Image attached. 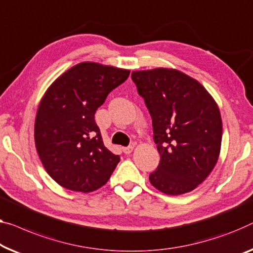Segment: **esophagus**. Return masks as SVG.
Wrapping results in <instances>:
<instances>
[{"mask_svg":"<svg viewBox=\"0 0 253 253\" xmlns=\"http://www.w3.org/2000/svg\"><path fill=\"white\" fill-rule=\"evenodd\" d=\"M133 149H134V146H131V145L126 146V148H123V152L125 154H129V153H131Z\"/></svg>","mask_w":253,"mask_h":253,"instance_id":"1","label":"esophagus"}]
</instances>
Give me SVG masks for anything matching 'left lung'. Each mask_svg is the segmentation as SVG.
Returning a JSON list of instances; mask_svg holds the SVG:
<instances>
[{"label":"left lung","instance_id":"left-lung-1","mask_svg":"<svg viewBox=\"0 0 253 253\" xmlns=\"http://www.w3.org/2000/svg\"><path fill=\"white\" fill-rule=\"evenodd\" d=\"M131 79L152 118L160 154L152 185L168 195L193 191L217 164L223 124L217 103L198 81L167 68L133 71Z\"/></svg>","mask_w":253,"mask_h":253}]
</instances>
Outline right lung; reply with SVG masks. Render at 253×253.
<instances>
[{
  "label": "right lung",
  "instance_id": "1",
  "mask_svg": "<svg viewBox=\"0 0 253 253\" xmlns=\"http://www.w3.org/2000/svg\"><path fill=\"white\" fill-rule=\"evenodd\" d=\"M129 73L82 62L56 78L45 92L34 136L45 170L59 185L88 193L110 178L120 158L104 146L94 115Z\"/></svg>",
  "mask_w": 253,
  "mask_h": 253
}]
</instances>
